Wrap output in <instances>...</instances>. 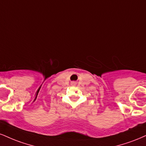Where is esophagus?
<instances>
[{
    "label": "esophagus",
    "instance_id": "obj_1",
    "mask_svg": "<svg viewBox=\"0 0 146 146\" xmlns=\"http://www.w3.org/2000/svg\"><path fill=\"white\" fill-rule=\"evenodd\" d=\"M71 84H72V85H73V86H75V84H76V82H75V81H73V82H71Z\"/></svg>",
    "mask_w": 146,
    "mask_h": 146
}]
</instances>
